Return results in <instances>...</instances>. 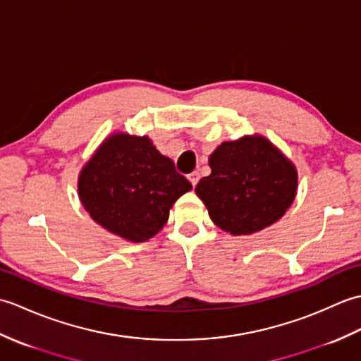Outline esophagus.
I'll return each instance as SVG.
<instances>
[{"mask_svg":"<svg viewBox=\"0 0 361 361\" xmlns=\"http://www.w3.org/2000/svg\"><path fill=\"white\" fill-rule=\"evenodd\" d=\"M188 178H189V181L192 183V186L195 188L197 186V183H198V180H200V173H198L197 171L195 172H192V173H189L188 175Z\"/></svg>","mask_w":361,"mask_h":361,"instance_id":"1","label":"esophagus"}]
</instances>
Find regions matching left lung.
Instances as JSON below:
<instances>
[{
	"instance_id": "1",
	"label": "left lung",
	"mask_w": 361,
	"mask_h": 361,
	"mask_svg": "<svg viewBox=\"0 0 361 361\" xmlns=\"http://www.w3.org/2000/svg\"><path fill=\"white\" fill-rule=\"evenodd\" d=\"M211 175L195 186L211 220L233 235H247L278 221L293 203L298 172L264 136L221 142L209 157Z\"/></svg>"
}]
</instances>
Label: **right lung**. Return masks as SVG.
I'll use <instances>...</instances> for the list:
<instances>
[{
	"mask_svg": "<svg viewBox=\"0 0 361 361\" xmlns=\"http://www.w3.org/2000/svg\"><path fill=\"white\" fill-rule=\"evenodd\" d=\"M78 188L96 224L128 242H145L192 185L147 136L114 133L83 166Z\"/></svg>",
	"mask_w": 361,
	"mask_h": 361,
	"instance_id": "obj_1",
	"label": "right lung"
}]
</instances>
